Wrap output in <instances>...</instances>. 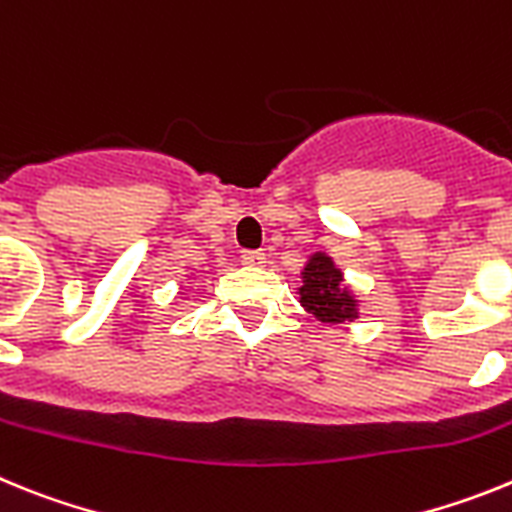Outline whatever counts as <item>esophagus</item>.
<instances>
[{
    "label": "esophagus",
    "instance_id": "1",
    "mask_svg": "<svg viewBox=\"0 0 512 512\" xmlns=\"http://www.w3.org/2000/svg\"><path fill=\"white\" fill-rule=\"evenodd\" d=\"M243 264L264 266L266 264V253L264 251H243Z\"/></svg>",
    "mask_w": 512,
    "mask_h": 512
}]
</instances>
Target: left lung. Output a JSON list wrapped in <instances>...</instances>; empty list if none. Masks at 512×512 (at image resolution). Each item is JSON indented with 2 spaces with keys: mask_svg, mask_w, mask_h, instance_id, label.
<instances>
[{
  "mask_svg": "<svg viewBox=\"0 0 512 512\" xmlns=\"http://www.w3.org/2000/svg\"><path fill=\"white\" fill-rule=\"evenodd\" d=\"M300 302L323 323H343L356 318V300L341 287V271L325 253H315L302 271Z\"/></svg>",
  "mask_w": 512,
  "mask_h": 512,
  "instance_id": "8db88e82",
  "label": "left lung"
}]
</instances>
